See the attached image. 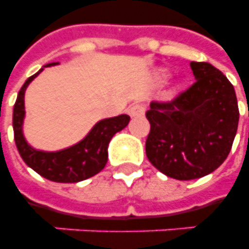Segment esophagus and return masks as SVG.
I'll list each match as a JSON object with an SVG mask.
<instances>
[{"label":"esophagus","instance_id":"1","mask_svg":"<svg viewBox=\"0 0 249 249\" xmlns=\"http://www.w3.org/2000/svg\"><path fill=\"white\" fill-rule=\"evenodd\" d=\"M144 111H146V108H144L143 105H140V103H136V105H133L129 107L128 112L129 115L132 117H140V116H143L144 115Z\"/></svg>","mask_w":249,"mask_h":249}]
</instances>
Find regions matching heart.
I'll use <instances>...</instances> for the list:
<instances>
[{
  "instance_id": "b5f03b06",
  "label": "heart",
  "mask_w": 249,
  "mask_h": 249,
  "mask_svg": "<svg viewBox=\"0 0 249 249\" xmlns=\"http://www.w3.org/2000/svg\"><path fill=\"white\" fill-rule=\"evenodd\" d=\"M166 76H168V75H166V73H163V75H161V79H165Z\"/></svg>"
}]
</instances>
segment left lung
<instances>
[{
  "label": "left lung",
  "instance_id": "obj_1",
  "mask_svg": "<svg viewBox=\"0 0 249 249\" xmlns=\"http://www.w3.org/2000/svg\"><path fill=\"white\" fill-rule=\"evenodd\" d=\"M195 84L173 101L151 102L146 155L174 179L212 173L228 158L239 123L234 86L212 64L191 62Z\"/></svg>",
  "mask_w": 249,
  "mask_h": 249
}]
</instances>
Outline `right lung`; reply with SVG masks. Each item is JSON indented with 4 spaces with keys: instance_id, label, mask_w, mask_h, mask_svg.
I'll return each mask as SVG.
<instances>
[{
    "instance_id": "obj_1",
    "label": "right lung",
    "mask_w": 249,
    "mask_h": 249,
    "mask_svg": "<svg viewBox=\"0 0 249 249\" xmlns=\"http://www.w3.org/2000/svg\"><path fill=\"white\" fill-rule=\"evenodd\" d=\"M59 64L58 62L49 63L40 71L31 76L21 86L13 111L14 140L21 159L35 172L49 181L60 183H75L84 181L99 173L108 160L109 141L117 132L129 124L128 115H119L99 120L90 132L77 143L58 151H44L32 147L27 142L23 133L25 117L24 94L28 85L44 71L45 67Z\"/></svg>"
}]
</instances>
